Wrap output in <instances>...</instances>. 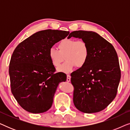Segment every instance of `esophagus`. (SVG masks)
Segmentation results:
<instances>
[{
    "mask_svg": "<svg viewBox=\"0 0 130 130\" xmlns=\"http://www.w3.org/2000/svg\"><path fill=\"white\" fill-rule=\"evenodd\" d=\"M70 78H71V76L69 75V74H67V80H66L67 82H69L70 81Z\"/></svg>",
    "mask_w": 130,
    "mask_h": 130,
    "instance_id": "34e87169",
    "label": "esophagus"
}]
</instances>
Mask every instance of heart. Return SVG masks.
Listing matches in <instances>:
<instances>
[{
  "instance_id": "b5f03b06",
  "label": "heart",
  "mask_w": 130,
  "mask_h": 130,
  "mask_svg": "<svg viewBox=\"0 0 130 130\" xmlns=\"http://www.w3.org/2000/svg\"><path fill=\"white\" fill-rule=\"evenodd\" d=\"M57 48L58 51L51 48L48 56L52 64L56 68L60 66L65 58L66 61L58 69L60 72L70 73L76 66L82 68L86 65L89 57V46L83 40L63 39L58 43Z\"/></svg>"
}]
</instances>
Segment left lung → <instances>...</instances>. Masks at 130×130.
Segmentation results:
<instances>
[{"label": "left lung", "instance_id": "1", "mask_svg": "<svg viewBox=\"0 0 130 130\" xmlns=\"http://www.w3.org/2000/svg\"><path fill=\"white\" fill-rule=\"evenodd\" d=\"M72 37L86 41L90 51L86 65L71 74L74 106L84 113L102 111L116 96L120 83L121 70L116 51L95 32L76 31L68 38Z\"/></svg>", "mask_w": 130, "mask_h": 130}]
</instances>
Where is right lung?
Returning <instances> with one entry per match:
<instances>
[{
    "label": "right lung",
    "instance_id": "add662e5",
    "mask_svg": "<svg viewBox=\"0 0 130 130\" xmlns=\"http://www.w3.org/2000/svg\"><path fill=\"white\" fill-rule=\"evenodd\" d=\"M69 32L46 29L21 42L12 55L9 67L11 92L23 109L42 113L51 107L58 84L66 74L56 73L50 60V49Z\"/></svg>",
    "mask_w": 130,
    "mask_h": 130
}]
</instances>
